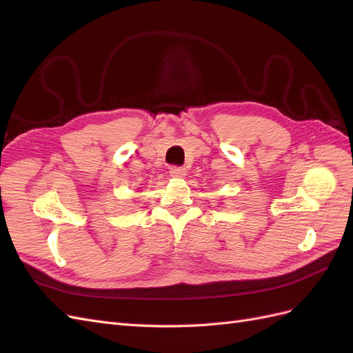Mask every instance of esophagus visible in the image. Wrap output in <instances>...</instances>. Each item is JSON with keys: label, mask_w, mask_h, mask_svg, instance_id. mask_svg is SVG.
Segmentation results:
<instances>
[{"label": "esophagus", "mask_w": 353, "mask_h": 353, "mask_svg": "<svg viewBox=\"0 0 353 353\" xmlns=\"http://www.w3.org/2000/svg\"><path fill=\"white\" fill-rule=\"evenodd\" d=\"M169 174L172 178H184L185 176V169L181 166H172L169 169Z\"/></svg>", "instance_id": "obj_1"}]
</instances>
